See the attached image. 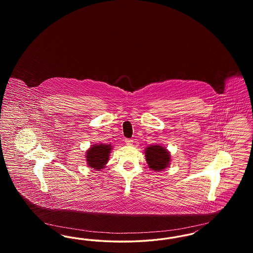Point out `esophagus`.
<instances>
[{"label":"esophagus","mask_w":253,"mask_h":253,"mask_svg":"<svg viewBox=\"0 0 253 253\" xmlns=\"http://www.w3.org/2000/svg\"><path fill=\"white\" fill-rule=\"evenodd\" d=\"M132 142H133L132 139H130V138H126V139H125V143L127 145H132Z\"/></svg>","instance_id":"34e87169"}]
</instances>
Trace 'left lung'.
<instances>
[{"mask_svg": "<svg viewBox=\"0 0 253 253\" xmlns=\"http://www.w3.org/2000/svg\"><path fill=\"white\" fill-rule=\"evenodd\" d=\"M145 157L149 168L154 170H162L167 168L170 161L168 151L159 145H151L145 151Z\"/></svg>", "mask_w": 253, "mask_h": 253, "instance_id": "left-lung-1", "label": "left lung"}]
</instances>
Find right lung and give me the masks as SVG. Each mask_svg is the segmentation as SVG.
<instances>
[{"instance_id":"obj_1","label":"right lung","mask_w":253,"mask_h":253,"mask_svg":"<svg viewBox=\"0 0 253 253\" xmlns=\"http://www.w3.org/2000/svg\"><path fill=\"white\" fill-rule=\"evenodd\" d=\"M111 150V145H92V147L86 153V160L89 167L96 169H103L108 162Z\"/></svg>"}]
</instances>
